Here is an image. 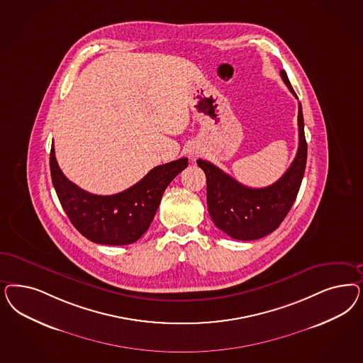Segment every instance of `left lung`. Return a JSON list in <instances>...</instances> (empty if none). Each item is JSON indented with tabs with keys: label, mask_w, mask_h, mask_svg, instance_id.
I'll return each instance as SVG.
<instances>
[{
	"label": "left lung",
	"mask_w": 363,
	"mask_h": 363,
	"mask_svg": "<svg viewBox=\"0 0 363 363\" xmlns=\"http://www.w3.org/2000/svg\"><path fill=\"white\" fill-rule=\"evenodd\" d=\"M281 79L298 99L287 77ZM299 147L293 163L278 182L264 188H250L236 182L216 165L199 159L196 163L207 177V206L211 219L223 233L236 240H255L275 231L291 210L303 179L307 160L303 113L298 111Z\"/></svg>",
	"instance_id": "1"
}]
</instances>
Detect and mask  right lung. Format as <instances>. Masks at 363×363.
Returning <instances> with one entry per match:
<instances>
[{"label":"right lung","instance_id":"obj_1","mask_svg":"<svg viewBox=\"0 0 363 363\" xmlns=\"http://www.w3.org/2000/svg\"><path fill=\"white\" fill-rule=\"evenodd\" d=\"M188 165L187 157L157 165L128 189L94 195L67 179L50 150V175L60 203L76 230L94 243L124 246L147 233L165 188Z\"/></svg>","mask_w":363,"mask_h":363}]
</instances>
